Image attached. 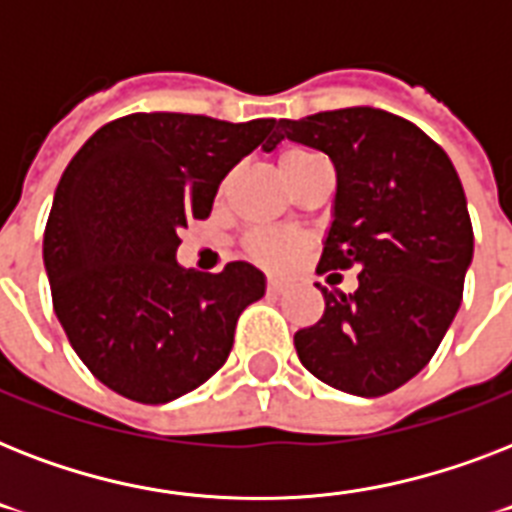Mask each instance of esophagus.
I'll return each mask as SVG.
<instances>
[{"label":"esophagus","mask_w":512,"mask_h":512,"mask_svg":"<svg viewBox=\"0 0 512 512\" xmlns=\"http://www.w3.org/2000/svg\"><path fill=\"white\" fill-rule=\"evenodd\" d=\"M284 287H287V284H284L281 276H268V292H271V295H281Z\"/></svg>","instance_id":"esophagus-1"}]
</instances>
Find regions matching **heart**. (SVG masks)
<instances>
[{
    "label": "heart",
    "mask_w": 512,
    "mask_h": 512,
    "mask_svg": "<svg viewBox=\"0 0 512 512\" xmlns=\"http://www.w3.org/2000/svg\"><path fill=\"white\" fill-rule=\"evenodd\" d=\"M305 156L313 154L311 151H303V148H289V151H284V156H281V167H284V164L300 162ZM300 247H303V239L295 236V233L284 231H257L247 239L249 255L265 265H276V268L292 263L297 257V252H300Z\"/></svg>",
    "instance_id": "heart-1"
}]
</instances>
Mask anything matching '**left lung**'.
Returning a JSON list of instances; mask_svg holds the SVG:
<instances>
[{
    "instance_id": "1",
    "label": "left lung",
    "mask_w": 512,
    "mask_h": 512,
    "mask_svg": "<svg viewBox=\"0 0 512 512\" xmlns=\"http://www.w3.org/2000/svg\"><path fill=\"white\" fill-rule=\"evenodd\" d=\"M284 138L332 159L335 209L321 271L358 268V289L324 295V316L295 335L313 377L353 396H385L425 369L462 303L473 225L444 148L380 108L281 119ZM271 151V148H265Z\"/></svg>"
}]
</instances>
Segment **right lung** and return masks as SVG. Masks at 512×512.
Instances as JSON below:
<instances>
[{
  "instance_id": "add662e5",
  "label": "right lung",
  "mask_w": 512,
  "mask_h": 512,
  "mask_svg": "<svg viewBox=\"0 0 512 512\" xmlns=\"http://www.w3.org/2000/svg\"><path fill=\"white\" fill-rule=\"evenodd\" d=\"M276 119L130 114L100 127L68 162L44 228V268L68 342L106 388L167 404L225 364L241 311L265 295L249 263L183 268L177 231L212 212L223 177Z\"/></svg>"
}]
</instances>
